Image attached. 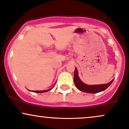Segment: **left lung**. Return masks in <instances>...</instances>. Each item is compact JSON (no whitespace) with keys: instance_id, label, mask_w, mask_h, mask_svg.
<instances>
[{"instance_id":"obj_1","label":"left lung","mask_w":129,"mask_h":129,"mask_svg":"<svg viewBox=\"0 0 129 129\" xmlns=\"http://www.w3.org/2000/svg\"><path fill=\"white\" fill-rule=\"evenodd\" d=\"M113 80H111L110 83L107 84H101V85H89L84 83L79 78L78 75L77 69L75 68L74 76V82L75 86L79 90L87 93H98V92L103 91L105 90L110 85H111Z\"/></svg>"}]
</instances>
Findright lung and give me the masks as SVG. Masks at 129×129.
Returning a JSON list of instances; mask_svg holds the SVG:
<instances>
[{
  "label": "right lung",
  "mask_w": 129,
  "mask_h": 129,
  "mask_svg": "<svg viewBox=\"0 0 129 129\" xmlns=\"http://www.w3.org/2000/svg\"><path fill=\"white\" fill-rule=\"evenodd\" d=\"M53 88L52 87L51 88H50V89H46V90H43V91H31V90H29V89H28V91H32V92H38V93H40V92H47V91H50V89H52V88Z\"/></svg>",
  "instance_id": "right-lung-1"
}]
</instances>
